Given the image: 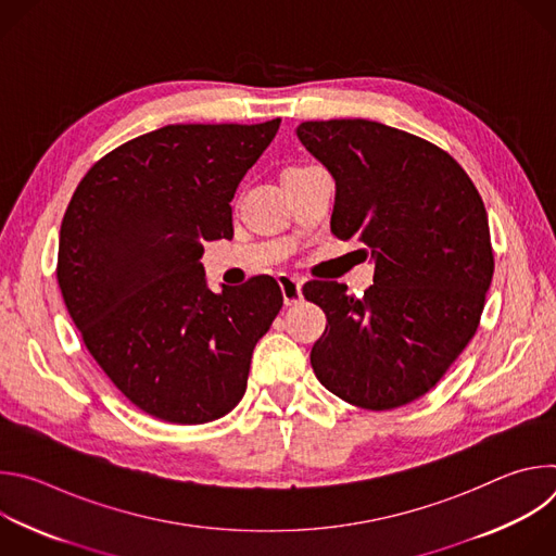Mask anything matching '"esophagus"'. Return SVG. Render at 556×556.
Returning a JSON list of instances; mask_svg holds the SVG:
<instances>
[{
  "mask_svg": "<svg viewBox=\"0 0 556 556\" xmlns=\"http://www.w3.org/2000/svg\"><path fill=\"white\" fill-rule=\"evenodd\" d=\"M279 288H281V294H283V301L286 305H294L303 299V292H301V281L296 277H290V275H279Z\"/></svg>",
  "mask_w": 556,
  "mask_h": 556,
  "instance_id": "34e87169",
  "label": "esophagus"
}]
</instances>
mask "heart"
Masks as SVG:
<instances>
[{"instance_id":"1","label":"heart","mask_w":556,"mask_h":556,"mask_svg":"<svg viewBox=\"0 0 556 556\" xmlns=\"http://www.w3.org/2000/svg\"><path fill=\"white\" fill-rule=\"evenodd\" d=\"M294 169H296V167H294Z\"/></svg>"}]
</instances>
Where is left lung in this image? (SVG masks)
I'll return each mask as SVG.
<instances>
[{"instance_id":"8db88e82","label":"left lung","mask_w":556,"mask_h":556,"mask_svg":"<svg viewBox=\"0 0 556 556\" xmlns=\"http://www.w3.org/2000/svg\"><path fill=\"white\" fill-rule=\"evenodd\" d=\"M296 136L337 182L332 232L374 260L361 299L337 281L303 286L328 316L312 369L363 409L414 403L478 332L495 270L484 202L446 151L395 127L305 121Z\"/></svg>"}]
</instances>
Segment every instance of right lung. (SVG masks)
Returning a JSON list of instances; mask_svg holds the SVG:
<instances>
[{"label": "right lung", "mask_w": 556, "mask_h": 556, "mask_svg": "<svg viewBox=\"0 0 556 556\" xmlns=\"http://www.w3.org/2000/svg\"><path fill=\"white\" fill-rule=\"evenodd\" d=\"M260 125H167L78 182L61 222L56 279L86 348L144 414L174 425L226 416L283 305L260 275L206 286L202 242L232 237L230 200L273 142Z\"/></svg>", "instance_id": "right-lung-1"}]
</instances>
